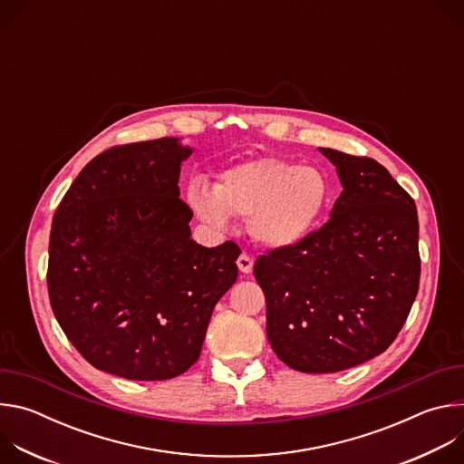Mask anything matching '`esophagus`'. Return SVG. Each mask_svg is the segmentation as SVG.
<instances>
[{
    "label": "esophagus",
    "mask_w": 464,
    "mask_h": 464,
    "mask_svg": "<svg viewBox=\"0 0 464 464\" xmlns=\"http://www.w3.org/2000/svg\"><path fill=\"white\" fill-rule=\"evenodd\" d=\"M237 264H238V270H240L242 274H251V270H253V258H251L249 255L242 253V255L238 256Z\"/></svg>",
    "instance_id": "1"
}]
</instances>
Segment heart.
<instances>
[{
	"label": "heart",
	"instance_id": "obj_1",
	"mask_svg": "<svg viewBox=\"0 0 464 464\" xmlns=\"http://www.w3.org/2000/svg\"><path fill=\"white\" fill-rule=\"evenodd\" d=\"M333 188L315 167L279 158H258L220 172L217 183L196 179L187 202L206 224L226 229L231 217L247 218L249 237L270 249L304 240L324 215Z\"/></svg>",
	"mask_w": 464,
	"mask_h": 464
}]
</instances>
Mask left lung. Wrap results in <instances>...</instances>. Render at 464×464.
Segmentation results:
<instances>
[{"label":"left lung","mask_w":464,"mask_h":464,"mask_svg":"<svg viewBox=\"0 0 464 464\" xmlns=\"http://www.w3.org/2000/svg\"><path fill=\"white\" fill-rule=\"evenodd\" d=\"M342 194L328 222L255 262L274 353L301 372H338L382 354L419 292L413 198L378 161L333 149Z\"/></svg>","instance_id":"obj_1"}]
</instances>
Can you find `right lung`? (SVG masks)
<instances>
[{
	"instance_id": "obj_1",
	"label": "right lung",
	"mask_w": 464,
	"mask_h": 464,
	"mask_svg": "<svg viewBox=\"0 0 464 464\" xmlns=\"http://www.w3.org/2000/svg\"><path fill=\"white\" fill-rule=\"evenodd\" d=\"M176 138L93 158L53 217L47 290L63 334L99 371L169 380L200 356L218 299L238 276L240 247L190 238L179 200Z\"/></svg>"
}]
</instances>
